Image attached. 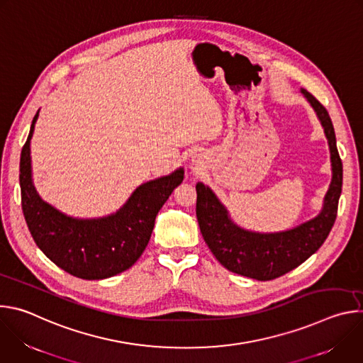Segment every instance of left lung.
<instances>
[{
	"label": "left lung",
	"mask_w": 363,
	"mask_h": 363,
	"mask_svg": "<svg viewBox=\"0 0 363 363\" xmlns=\"http://www.w3.org/2000/svg\"><path fill=\"white\" fill-rule=\"evenodd\" d=\"M300 91L315 111L330 150L332 181L315 218L277 233L245 230L233 221L225 205L208 185L198 182L195 186L196 218L206 245L227 270L260 281L289 273L315 254L328 238L337 214L343 169L335 129L322 103L307 90Z\"/></svg>",
	"instance_id": "obj_1"
}]
</instances>
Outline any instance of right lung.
<instances>
[{
	"label": "right lung",
	"mask_w": 363,
	"mask_h": 363,
	"mask_svg": "<svg viewBox=\"0 0 363 363\" xmlns=\"http://www.w3.org/2000/svg\"><path fill=\"white\" fill-rule=\"evenodd\" d=\"M40 109L21 150L20 186L27 227L57 267L84 280H103L132 267L146 248L157 214L184 181V168L139 185L121 208L99 218H76L45 202L33 184L30 145Z\"/></svg>",
	"instance_id": "add662e5"
}]
</instances>
